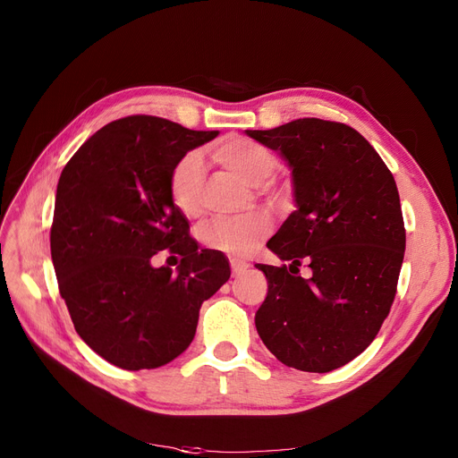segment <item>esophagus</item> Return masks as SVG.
<instances>
[{
  "mask_svg": "<svg viewBox=\"0 0 458 458\" xmlns=\"http://www.w3.org/2000/svg\"><path fill=\"white\" fill-rule=\"evenodd\" d=\"M230 266H232V273H233V276H242V275L250 267L247 261L235 259V258H232V259H230Z\"/></svg>",
  "mask_w": 458,
  "mask_h": 458,
  "instance_id": "obj_1",
  "label": "esophagus"
}]
</instances>
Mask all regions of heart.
Returning a JSON list of instances; mask_svg holds the SVG:
<instances>
[{"label": "heart", "instance_id": "heart-1", "mask_svg": "<svg viewBox=\"0 0 458 458\" xmlns=\"http://www.w3.org/2000/svg\"><path fill=\"white\" fill-rule=\"evenodd\" d=\"M215 157L233 168L247 182L259 185L269 180L278 168L276 156L263 144L247 137H228L215 148ZM204 183V159L200 152L182 156L168 176V195L174 208L185 216L200 211V191ZM273 228L269 215L249 213L243 216H221L200 230V239L208 249L221 250L237 258L249 256Z\"/></svg>", "mask_w": 458, "mask_h": 458}]
</instances>
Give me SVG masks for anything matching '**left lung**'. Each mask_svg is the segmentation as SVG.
I'll use <instances>...</instances> for the list:
<instances>
[{"mask_svg": "<svg viewBox=\"0 0 458 458\" xmlns=\"http://www.w3.org/2000/svg\"><path fill=\"white\" fill-rule=\"evenodd\" d=\"M245 133L290 165L297 204L267 243L292 266H256L267 278L258 334L287 368L338 369L368 349L395 299L406 242L395 180L342 123L297 118ZM301 262L310 279L296 275Z\"/></svg>", "mask_w": 458, "mask_h": 458, "instance_id": "8db88e82", "label": "left lung"}]
</instances>
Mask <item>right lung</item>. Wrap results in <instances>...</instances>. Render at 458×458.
<instances>
[{"mask_svg": "<svg viewBox=\"0 0 458 458\" xmlns=\"http://www.w3.org/2000/svg\"><path fill=\"white\" fill-rule=\"evenodd\" d=\"M216 135L133 114L63 168L50 233L59 293L80 338L116 368L173 362L195 338L202 302L230 278L225 254L199 250L168 195L174 163ZM165 248L182 256L176 274L151 266Z\"/></svg>", "mask_w": 458, "mask_h": 458, "instance_id": "right-lung-1", "label": "right lung"}]
</instances>
